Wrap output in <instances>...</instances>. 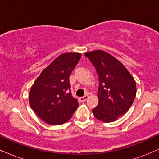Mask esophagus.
Segmentation results:
<instances>
[{
    "label": "esophagus",
    "mask_w": 159,
    "mask_h": 159,
    "mask_svg": "<svg viewBox=\"0 0 159 159\" xmlns=\"http://www.w3.org/2000/svg\"><path fill=\"white\" fill-rule=\"evenodd\" d=\"M89 98L88 95H85V96H84L83 97H80L79 100L81 102H85L86 100H87V98Z\"/></svg>",
    "instance_id": "1"
}]
</instances>
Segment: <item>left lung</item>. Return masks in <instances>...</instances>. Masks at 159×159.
Here are the masks:
<instances>
[{"mask_svg":"<svg viewBox=\"0 0 159 159\" xmlns=\"http://www.w3.org/2000/svg\"><path fill=\"white\" fill-rule=\"evenodd\" d=\"M97 72L98 103L93 109L96 119L111 123L126 113L136 96V83L117 59L104 51L85 53Z\"/></svg>","mask_w":159,"mask_h":159,"instance_id":"8db88e82","label":"left lung"}]
</instances>
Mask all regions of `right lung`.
<instances>
[{"instance_id":"right-lung-1","label":"right lung","mask_w":159,"mask_h":159,"mask_svg":"<svg viewBox=\"0 0 159 159\" xmlns=\"http://www.w3.org/2000/svg\"><path fill=\"white\" fill-rule=\"evenodd\" d=\"M81 57L79 53L61 54L41 72L30 88V107L45 123L63 124L78 107V99L71 93L69 78Z\"/></svg>"}]
</instances>
